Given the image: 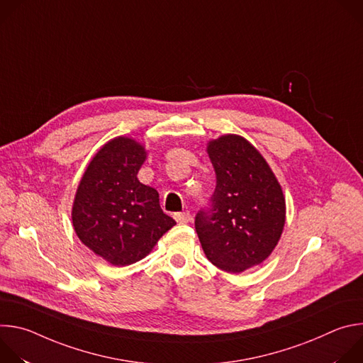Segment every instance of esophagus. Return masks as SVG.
Here are the masks:
<instances>
[{
  "mask_svg": "<svg viewBox=\"0 0 363 363\" xmlns=\"http://www.w3.org/2000/svg\"><path fill=\"white\" fill-rule=\"evenodd\" d=\"M175 220L177 223L179 224H188L191 221V214L188 211H184V213H177L175 214Z\"/></svg>",
  "mask_w": 363,
  "mask_h": 363,
  "instance_id": "34e87169",
  "label": "esophagus"
}]
</instances>
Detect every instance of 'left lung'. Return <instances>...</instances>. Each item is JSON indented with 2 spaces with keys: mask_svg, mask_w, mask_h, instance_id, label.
<instances>
[{
  "mask_svg": "<svg viewBox=\"0 0 363 363\" xmlns=\"http://www.w3.org/2000/svg\"><path fill=\"white\" fill-rule=\"evenodd\" d=\"M217 185L210 206L198 211L195 230L208 260L228 273L262 264L286 223V201L272 168L247 139L210 140Z\"/></svg>",
  "mask_w": 363,
  "mask_h": 363,
  "instance_id": "1",
  "label": "left lung"
}]
</instances>
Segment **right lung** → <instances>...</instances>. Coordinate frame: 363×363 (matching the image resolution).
Returning <instances> with one entry per match:
<instances>
[{
	"instance_id": "1",
	"label": "right lung",
	"mask_w": 363,
	"mask_h": 363,
	"mask_svg": "<svg viewBox=\"0 0 363 363\" xmlns=\"http://www.w3.org/2000/svg\"><path fill=\"white\" fill-rule=\"evenodd\" d=\"M145 146L118 136L103 145L86 168L73 202L80 241L113 266L146 257L177 223L160 205V194L138 179Z\"/></svg>"
}]
</instances>
